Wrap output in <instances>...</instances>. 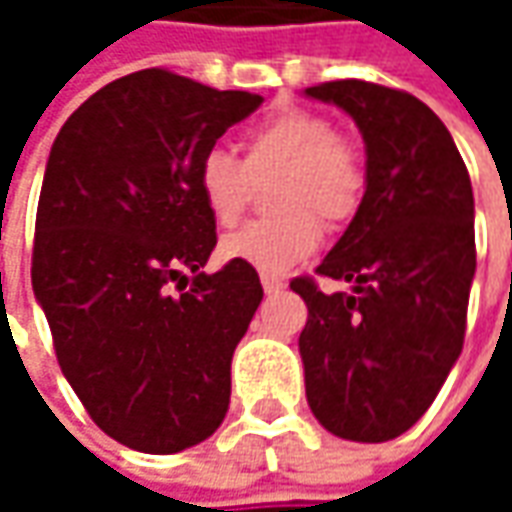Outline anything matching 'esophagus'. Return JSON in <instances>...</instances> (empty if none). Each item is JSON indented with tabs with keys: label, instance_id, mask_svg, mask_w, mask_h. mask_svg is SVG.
Segmentation results:
<instances>
[{
	"label": "esophagus",
	"instance_id": "obj_1",
	"mask_svg": "<svg viewBox=\"0 0 512 512\" xmlns=\"http://www.w3.org/2000/svg\"><path fill=\"white\" fill-rule=\"evenodd\" d=\"M262 287H265L267 296H273V293L285 290V279H279V276H273V273H262Z\"/></svg>",
	"mask_w": 512,
	"mask_h": 512
}]
</instances>
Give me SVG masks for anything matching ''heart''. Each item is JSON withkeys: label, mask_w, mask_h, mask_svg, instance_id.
Masks as SVG:
<instances>
[{"label": "heart", "mask_w": 512, "mask_h": 512, "mask_svg": "<svg viewBox=\"0 0 512 512\" xmlns=\"http://www.w3.org/2000/svg\"><path fill=\"white\" fill-rule=\"evenodd\" d=\"M273 210L279 216L245 225L222 239L227 262L262 273H285L322 245L323 219L339 227L362 205L364 168L359 153L336 136L333 125L307 110H285L245 139V159L207 148L196 165L199 196L219 225H233L253 196V179L279 173Z\"/></svg>", "instance_id": "b5f03b06"}]
</instances>
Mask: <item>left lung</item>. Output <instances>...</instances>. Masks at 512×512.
I'll list each match as a JSON object with an SVG mask.
<instances>
[{"label":"left lung","instance_id":"obj_1","mask_svg":"<svg viewBox=\"0 0 512 512\" xmlns=\"http://www.w3.org/2000/svg\"><path fill=\"white\" fill-rule=\"evenodd\" d=\"M305 96L350 113L367 153L362 205L316 267L353 290L290 282L307 305V404L339 439L390 442L422 419L462 353L476 273L473 187L450 130L422 99L362 79Z\"/></svg>","mask_w":512,"mask_h":512}]
</instances>
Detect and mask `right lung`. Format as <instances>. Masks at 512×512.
Segmentation results:
<instances>
[{"label": "right lung", "instance_id": "add662e5", "mask_svg": "<svg viewBox=\"0 0 512 512\" xmlns=\"http://www.w3.org/2000/svg\"><path fill=\"white\" fill-rule=\"evenodd\" d=\"M259 93L162 68L128 73L70 113L45 168L33 293L90 419L139 453L205 442L230 404V359L262 302L259 273H202L216 219L196 165ZM191 290L179 297L173 284Z\"/></svg>", "mask_w": 512, "mask_h": 512}]
</instances>
